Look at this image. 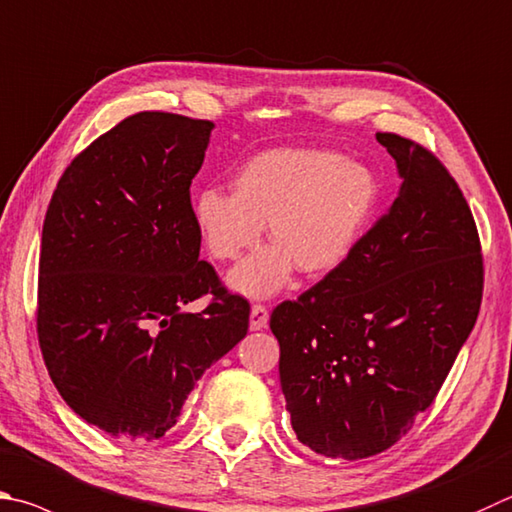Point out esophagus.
Returning <instances> with one entry per match:
<instances>
[{"label": "esophagus", "mask_w": 512, "mask_h": 512, "mask_svg": "<svg viewBox=\"0 0 512 512\" xmlns=\"http://www.w3.org/2000/svg\"><path fill=\"white\" fill-rule=\"evenodd\" d=\"M266 324H268V311H266V306L255 304L253 309H250V331L264 329Z\"/></svg>", "instance_id": "1"}]
</instances>
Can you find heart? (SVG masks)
I'll list each match as a JSON object with an SVG mask.
<instances>
[{
  "label": "heart",
  "instance_id": "b5f03b06",
  "mask_svg": "<svg viewBox=\"0 0 512 512\" xmlns=\"http://www.w3.org/2000/svg\"><path fill=\"white\" fill-rule=\"evenodd\" d=\"M378 201L367 165L318 147L259 152L232 176V192L199 190L192 221L217 262H232L264 235L275 241L228 275L232 291L264 300L291 282L336 271L351 255Z\"/></svg>",
  "mask_w": 512,
  "mask_h": 512
}]
</instances>
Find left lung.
<instances>
[{
    "label": "left lung",
    "instance_id": "left-lung-1",
    "mask_svg": "<svg viewBox=\"0 0 512 512\" xmlns=\"http://www.w3.org/2000/svg\"><path fill=\"white\" fill-rule=\"evenodd\" d=\"M401 188L351 255L271 315L297 441L331 459L394 445L432 405L475 327L483 264L448 170L414 141L376 134Z\"/></svg>",
    "mask_w": 512,
    "mask_h": 512
}]
</instances>
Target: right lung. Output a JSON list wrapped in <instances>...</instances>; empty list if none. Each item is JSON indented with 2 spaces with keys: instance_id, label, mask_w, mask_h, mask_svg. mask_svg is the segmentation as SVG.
<instances>
[{
  "instance_id": "obj_1",
  "label": "right lung",
  "mask_w": 512,
  "mask_h": 512,
  "mask_svg": "<svg viewBox=\"0 0 512 512\" xmlns=\"http://www.w3.org/2000/svg\"><path fill=\"white\" fill-rule=\"evenodd\" d=\"M212 129L163 111L129 116L73 159L46 210L42 356L64 403L111 436H163L203 371L248 331V302L201 262L192 221ZM206 292L210 307L184 311Z\"/></svg>"
}]
</instances>
